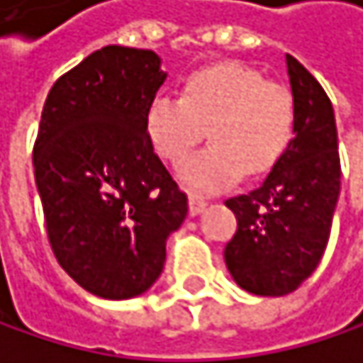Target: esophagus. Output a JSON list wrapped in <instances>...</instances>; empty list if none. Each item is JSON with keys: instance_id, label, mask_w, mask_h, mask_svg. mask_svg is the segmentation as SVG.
Instances as JSON below:
<instances>
[{"instance_id": "obj_1", "label": "esophagus", "mask_w": 363, "mask_h": 363, "mask_svg": "<svg viewBox=\"0 0 363 363\" xmlns=\"http://www.w3.org/2000/svg\"><path fill=\"white\" fill-rule=\"evenodd\" d=\"M188 208H190V214L196 216V214H201V212L208 208V201H206V199H201V196H196V194H190V199H188Z\"/></svg>"}]
</instances>
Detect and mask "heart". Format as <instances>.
Masks as SVG:
<instances>
[{"label": "heart", "instance_id": "1", "mask_svg": "<svg viewBox=\"0 0 363 363\" xmlns=\"http://www.w3.org/2000/svg\"><path fill=\"white\" fill-rule=\"evenodd\" d=\"M294 99L281 84L238 62H218L190 73L184 95H155L145 130L153 151L177 164L205 135L213 145L182 162L177 177L194 192H216L235 184L245 169H273L294 136Z\"/></svg>", "mask_w": 363, "mask_h": 363}]
</instances>
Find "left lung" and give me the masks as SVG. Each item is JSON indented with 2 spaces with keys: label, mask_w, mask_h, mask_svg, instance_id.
I'll list each match as a JSON object with an SVG mask.
<instances>
[{
  "label": "left lung",
  "mask_w": 363,
  "mask_h": 363,
  "mask_svg": "<svg viewBox=\"0 0 363 363\" xmlns=\"http://www.w3.org/2000/svg\"><path fill=\"white\" fill-rule=\"evenodd\" d=\"M294 99V138L264 184L225 206L238 229L225 247L233 281L259 296H284L310 277L329 242L340 196L333 106L296 58L286 56Z\"/></svg>",
  "instance_id": "left-lung-1"
}]
</instances>
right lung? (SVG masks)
I'll return each mask as SVG.
<instances>
[{"instance_id":"obj_1","label":"right lung","mask_w":363,"mask_h":363,"mask_svg":"<svg viewBox=\"0 0 363 363\" xmlns=\"http://www.w3.org/2000/svg\"><path fill=\"white\" fill-rule=\"evenodd\" d=\"M164 79L157 53L108 45L53 84L43 108L34 177L49 242L67 273L101 298L147 292L188 214L145 130Z\"/></svg>"}]
</instances>
